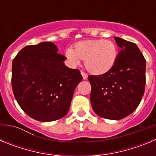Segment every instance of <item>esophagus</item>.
<instances>
[{
  "mask_svg": "<svg viewBox=\"0 0 156 156\" xmlns=\"http://www.w3.org/2000/svg\"><path fill=\"white\" fill-rule=\"evenodd\" d=\"M80 73H81V75H82V76H83V80H86L87 78V73H85L84 72L81 71V72H80Z\"/></svg>",
  "mask_w": 156,
  "mask_h": 156,
  "instance_id": "34e87169",
  "label": "esophagus"
}]
</instances>
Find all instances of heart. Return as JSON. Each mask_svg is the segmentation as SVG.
Returning <instances> with one entry per match:
<instances>
[{
  "mask_svg": "<svg viewBox=\"0 0 156 156\" xmlns=\"http://www.w3.org/2000/svg\"><path fill=\"white\" fill-rule=\"evenodd\" d=\"M71 66H79L84 59L85 68L90 73L100 75L109 71L116 62L118 49L114 42L108 40H87L77 43L75 49L68 48L65 52Z\"/></svg>",
  "mask_w": 156,
  "mask_h": 156,
  "instance_id": "heart-1",
  "label": "heart"
}]
</instances>
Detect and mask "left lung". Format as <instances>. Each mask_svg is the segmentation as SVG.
Returning a JSON list of instances; mask_svg holds the SVG:
<instances>
[{
	"instance_id": "left-lung-1",
	"label": "left lung",
	"mask_w": 156,
	"mask_h": 156,
	"mask_svg": "<svg viewBox=\"0 0 156 156\" xmlns=\"http://www.w3.org/2000/svg\"><path fill=\"white\" fill-rule=\"evenodd\" d=\"M121 48L113 67L99 76H89L90 103L94 112L108 119H123L135 111L145 88L146 62L134 43L114 37Z\"/></svg>"
}]
</instances>
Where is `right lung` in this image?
Here are the masks:
<instances>
[{"instance_id": "obj_1", "label": "right lung", "mask_w": 156, "mask_h": 156, "mask_svg": "<svg viewBox=\"0 0 156 156\" xmlns=\"http://www.w3.org/2000/svg\"><path fill=\"white\" fill-rule=\"evenodd\" d=\"M52 42L25 47L12 62V86L22 109L41 122L58 120L68 113L74 90L83 77L65 65Z\"/></svg>"}]
</instances>
